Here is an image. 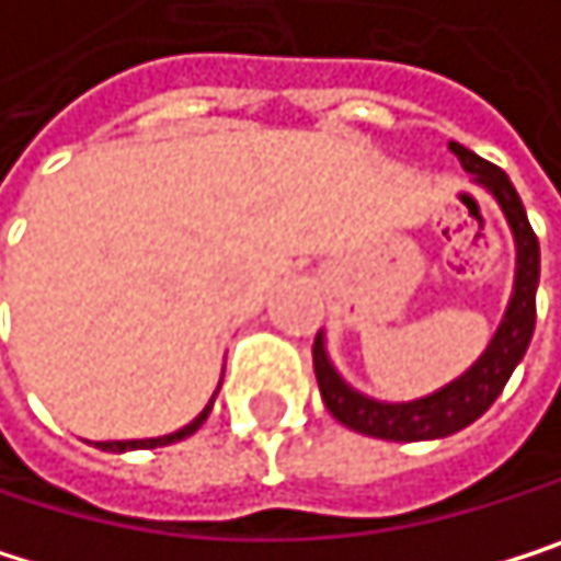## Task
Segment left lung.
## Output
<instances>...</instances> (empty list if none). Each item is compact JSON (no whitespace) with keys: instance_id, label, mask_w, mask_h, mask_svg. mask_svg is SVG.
<instances>
[{"instance_id":"8db88e82","label":"left lung","mask_w":561,"mask_h":561,"mask_svg":"<svg viewBox=\"0 0 561 561\" xmlns=\"http://www.w3.org/2000/svg\"><path fill=\"white\" fill-rule=\"evenodd\" d=\"M449 151L462 161V168L472 174L476 184H482L489 194L496 197V204L503 207V215L513 228V238H516L513 297H510V307H506V317H503L496 336L485 346V354L459 380L446 383L443 390H436L430 397L410 400V403H380V400L357 393L354 387H346L343 377L327 360L323 336L317 333V340H313V374L320 383L323 407L343 426L367 433V436H377V439H393V443L443 439V436L459 433L469 423H476L489 407H493V400L503 393V387L510 383L516 364L526 357V346H529L533 330H536L539 238L526 218V207H523V201H519V194H516V187L503 168L472 154L469 148H462L456 141H449Z\"/></svg>"}]
</instances>
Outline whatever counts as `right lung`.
Masks as SVG:
<instances>
[{
    "mask_svg": "<svg viewBox=\"0 0 561 561\" xmlns=\"http://www.w3.org/2000/svg\"><path fill=\"white\" fill-rule=\"evenodd\" d=\"M211 407H215V400L207 403L187 426H181L178 433H168V436H154V439H118V443H95L99 449H105V453H125V449H154V446H168V443H178V439H184V436H191V433H197L201 430V423L207 420V413H211Z\"/></svg>",
    "mask_w": 561,
    "mask_h": 561,
    "instance_id": "add662e5",
    "label": "right lung"
}]
</instances>
